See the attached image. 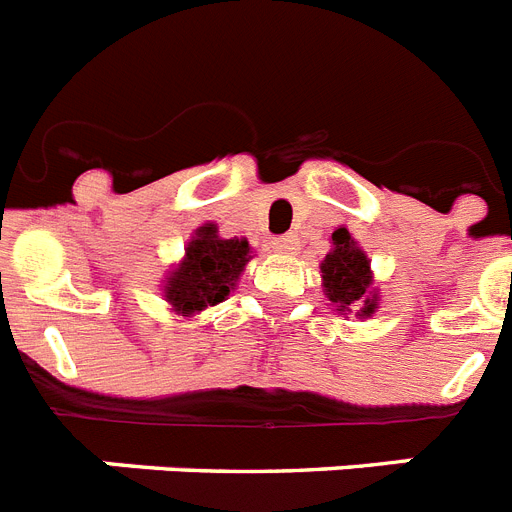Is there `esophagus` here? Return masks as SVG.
Returning <instances> with one entry per match:
<instances>
[{
	"label": "esophagus",
	"mask_w": 512,
	"mask_h": 512,
	"mask_svg": "<svg viewBox=\"0 0 512 512\" xmlns=\"http://www.w3.org/2000/svg\"><path fill=\"white\" fill-rule=\"evenodd\" d=\"M273 249L281 252V255H294L299 249V239L294 234H284V236H276L273 239Z\"/></svg>",
	"instance_id": "obj_1"
}]
</instances>
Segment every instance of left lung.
<instances>
[{"instance_id":"1","label":"left lung","mask_w":512,"mask_h":512,"mask_svg":"<svg viewBox=\"0 0 512 512\" xmlns=\"http://www.w3.org/2000/svg\"><path fill=\"white\" fill-rule=\"evenodd\" d=\"M331 242H334V249L321 263L323 292L342 315L357 310L360 318H368L376 313L378 302V294L373 289L371 260L357 247L347 228H336Z\"/></svg>"}]
</instances>
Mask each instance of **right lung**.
<instances>
[{
	"label": "right lung",
	"instance_id": "1",
	"mask_svg": "<svg viewBox=\"0 0 512 512\" xmlns=\"http://www.w3.org/2000/svg\"><path fill=\"white\" fill-rule=\"evenodd\" d=\"M249 260L247 239H220L215 223H205L191 236L184 260L170 270L162 297L168 299L173 313L189 318L207 305L223 302Z\"/></svg>",
	"mask_w": 512,
	"mask_h": 512
}]
</instances>
